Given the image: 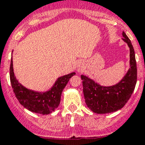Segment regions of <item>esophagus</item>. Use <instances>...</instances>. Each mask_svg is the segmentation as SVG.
I'll return each mask as SVG.
<instances>
[{
  "label": "esophagus",
  "instance_id": "esophagus-1",
  "mask_svg": "<svg viewBox=\"0 0 145 145\" xmlns=\"http://www.w3.org/2000/svg\"><path fill=\"white\" fill-rule=\"evenodd\" d=\"M79 67V69H78V70H80V69H81V66H80V65H79V67Z\"/></svg>",
  "mask_w": 145,
  "mask_h": 145
}]
</instances>
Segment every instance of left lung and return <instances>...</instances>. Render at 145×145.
Returning <instances> with one entry per match:
<instances>
[{
    "mask_svg": "<svg viewBox=\"0 0 145 145\" xmlns=\"http://www.w3.org/2000/svg\"><path fill=\"white\" fill-rule=\"evenodd\" d=\"M122 40L129 48V68L120 81L111 86L100 85L86 75H81L85 103L97 114L114 112L125 105L137 83L135 53L130 40L122 32Z\"/></svg>",
    "mask_w": 145,
    "mask_h": 145,
    "instance_id": "8db88e82",
    "label": "left lung"
}]
</instances>
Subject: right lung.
Returning <instances> with one entry per match:
<instances>
[{"label":"right lung","mask_w":145,"mask_h":145,"mask_svg":"<svg viewBox=\"0 0 145 145\" xmlns=\"http://www.w3.org/2000/svg\"><path fill=\"white\" fill-rule=\"evenodd\" d=\"M75 72L60 77L53 85L45 92H38L28 89L18 82L13 71V56L10 66V79L16 98L27 110L33 112L49 115L55 111L60 103L62 92Z\"/></svg>","instance_id":"right-lung-1"}]
</instances>
